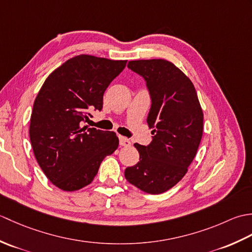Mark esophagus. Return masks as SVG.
<instances>
[{
	"instance_id": "1",
	"label": "esophagus",
	"mask_w": 252,
	"mask_h": 252,
	"mask_svg": "<svg viewBox=\"0 0 252 252\" xmlns=\"http://www.w3.org/2000/svg\"><path fill=\"white\" fill-rule=\"evenodd\" d=\"M119 144L120 146H131V141L125 136H119Z\"/></svg>"
}]
</instances>
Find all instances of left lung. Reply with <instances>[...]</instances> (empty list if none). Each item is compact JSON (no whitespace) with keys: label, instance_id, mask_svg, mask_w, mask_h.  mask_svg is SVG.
I'll return each instance as SVG.
<instances>
[{"label":"left lung","instance_id":"left-lung-1","mask_svg":"<svg viewBox=\"0 0 252 252\" xmlns=\"http://www.w3.org/2000/svg\"><path fill=\"white\" fill-rule=\"evenodd\" d=\"M131 70L146 80L152 96L148 146L135 143L140 161L125 171L126 181L152 195L162 194L184 178L202 137L203 112L190 79L167 60L131 61Z\"/></svg>","mask_w":252,"mask_h":252}]
</instances>
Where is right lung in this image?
<instances>
[{"label": "right lung", "mask_w": 252, "mask_h": 252, "mask_svg": "<svg viewBox=\"0 0 252 252\" xmlns=\"http://www.w3.org/2000/svg\"><path fill=\"white\" fill-rule=\"evenodd\" d=\"M126 65L92 55H78L56 68L37 93L30 118V142L46 178L66 191L92 183L103 159L114 153V131L83 126L91 109L103 108L110 82Z\"/></svg>", "instance_id": "obj_1"}]
</instances>
